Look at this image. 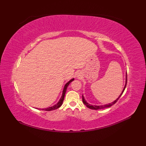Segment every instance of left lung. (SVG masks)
<instances>
[{
  "instance_id": "obj_1",
  "label": "left lung",
  "mask_w": 146,
  "mask_h": 146,
  "mask_svg": "<svg viewBox=\"0 0 146 146\" xmlns=\"http://www.w3.org/2000/svg\"><path fill=\"white\" fill-rule=\"evenodd\" d=\"M127 81V73H126V76H125V86H124V87H123V90H122V93H121V94H120V95L119 96V97H118L115 100H114L113 102H111V103H110V104H108L103 105H90V104H89L88 103V102H86V101L85 100V99L84 97H83V95H82V101H83V104H84L88 108H90V109H92V110L103 109V108H108V107H111V105H114L115 104L116 102H117V100L119 99V98L121 97V96H122V94L123 93V92H124L125 89V87H126Z\"/></svg>"
}]
</instances>
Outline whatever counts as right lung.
Returning a JSON list of instances; mask_svg holds the SVG:
<instances>
[{"label": "right lung", "mask_w": 146, "mask_h": 146, "mask_svg": "<svg viewBox=\"0 0 146 146\" xmlns=\"http://www.w3.org/2000/svg\"><path fill=\"white\" fill-rule=\"evenodd\" d=\"M73 80H74V78H72L71 80H70L69 82H67L66 84H65V85L64 86V88H63V93H62L61 97V98L60 99V100L58 102V103L56 104H55L54 105H53V106H52V107L45 108H36L37 109L42 110H45V111H51V110H54L57 109V108H60L62 105V104H63V100H64V95H65V94H66V90H67L68 86V85H70V83L71 82H72Z\"/></svg>", "instance_id": "obj_1"}]
</instances>
